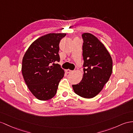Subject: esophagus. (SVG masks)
Wrapping results in <instances>:
<instances>
[{
	"mask_svg": "<svg viewBox=\"0 0 133 133\" xmlns=\"http://www.w3.org/2000/svg\"><path fill=\"white\" fill-rule=\"evenodd\" d=\"M72 70H69V69H67V70H66V73H67V74H69V73H71V72H72Z\"/></svg>",
	"mask_w": 133,
	"mask_h": 133,
	"instance_id": "obj_1",
	"label": "esophagus"
}]
</instances>
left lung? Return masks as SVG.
I'll return each instance as SVG.
<instances>
[{
  "instance_id": "1",
  "label": "left lung",
  "mask_w": 133,
  "mask_h": 133,
  "mask_svg": "<svg viewBox=\"0 0 133 133\" xmlns=\"http://www.w3.org/2000/svg\"><path fill=\"white\" fill-rule=\"evenodd\" d=\"M84 75L72 85L76 94L85 98L96 97L107 83L112 72V59L104 45L90 33L82 34Z\"/></svg>"
}]
</instances>
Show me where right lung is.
Masks as SVG:
<instances>
[{
	"label": "right lung",
	"instance_id": "obj_1",
	"mask_svg": "<svg viewBox=\"0 0 133 133\" xmlns=\"http://www.w3.org/2000/svg\"><path fill=\"white\" fill-rule=\"evenodd\" d=\"M63 33L41 36L30 45L22 59V73L30 91L37 99L46 101L55 96L64 72L59 64L58 54Z\"/></svg>",
	"mask_w": 133,
	"mask_h": 133
}]
</instances>
